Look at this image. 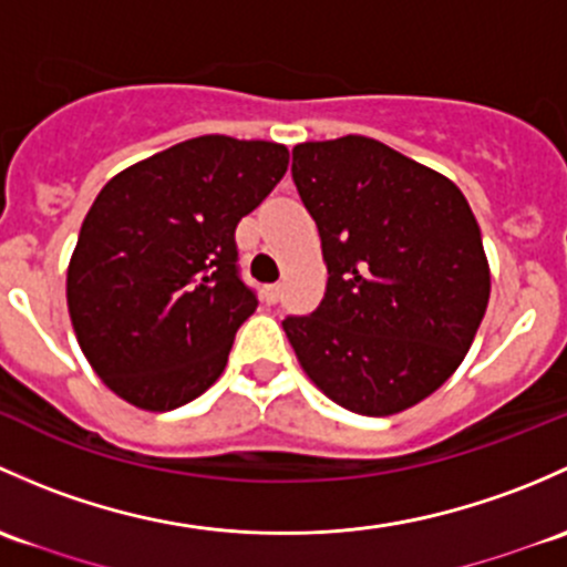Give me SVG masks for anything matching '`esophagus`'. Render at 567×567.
I'll list each match as a JSON object with an SVG mask.
<instances>
[{
	"label": "esophagus",
	"instance_id": "obj_1",
	"mask_svg": "<svg viewBox=\"0 0 567 567\" xmlns=\"http://www.w3.org/2000/svg\"><path fill=\"white\" fill-rule=\"evenodd\" d=\"M281 289H284L281 284H270V286H265V300L270 302V306H276L278 297H281Z\"/></svg>",
	"mask_w": 567,
	"mask_h": 567
}]
</instances>
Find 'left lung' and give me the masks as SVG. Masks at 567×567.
I'll return each instance as SVG.
<instances>
[{"label":"left lung","mask_w":567,"mask_h":567,"mask_svg":"<svg viewBox=\"0 0 567 567\" xmlns=\"http://www.w3.org/2000/svg\"><path fill=\"white\" fill-rule=\"evenodd\" d=\"M291 179L317 220L327 291L284 332L313 384L388 417L440 390L492 295L481 226L456 183L369 136L302 142Z\"/></svg>","instance_id":"left-lung-1"}]
</instances>
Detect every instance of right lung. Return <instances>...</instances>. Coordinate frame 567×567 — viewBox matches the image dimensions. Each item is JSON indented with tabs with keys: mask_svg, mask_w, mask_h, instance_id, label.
<instances>
[{
	"mask_svg": "<svg viewBox=\"0 0 567 567\" xmlns=\"http://www.w3.org/2000/svg\"><path fill=\"white\" fill-rule=\"evenodd\" d=\"M289 166L276 142L198 136L114 174L68 265L75 338L111 393L147 412L198 399L256 311L237 224Z\"/></svg>",
	"mask_w": 567,
	"mask_h": 567,
	"instance_id": "1",
	"label": "right lung"
}]
</instances>
